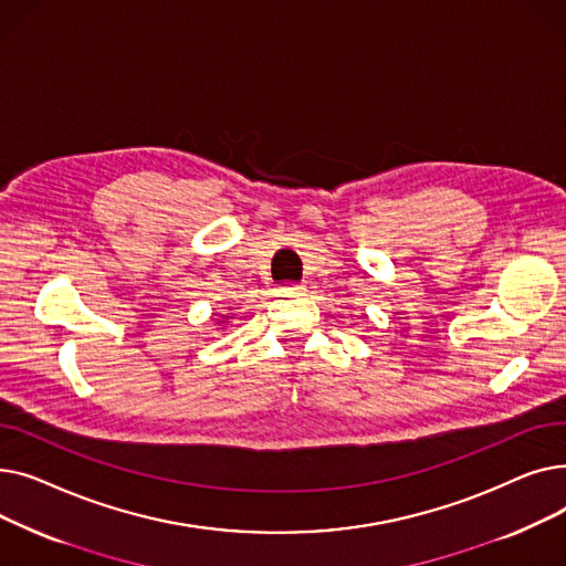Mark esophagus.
Listing matches in <instances>:
<instances>
[{
	"label": "esophagus",
	"instance_id": "esophagus-1",
	"mask_svg": "<svg viewBox=\"0 0 566 566\" xmlns=\"http://www.w3.org/2000/svg\"><path fill=\"white\" fill-rule=\"evenodd\" d=\"M280 295H286V298H298V295L305 293V284H295V282H286L277 289Z\"/></svg>",
	"mask_w": 566,
	"mask_h": 566
}]
</instances>
